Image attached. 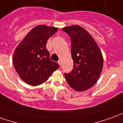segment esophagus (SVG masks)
Segmentation results:
<instances>
[{"label": "esophagus", "instance_id": "esophagus-1", "mask_svg": "<svg viewBox=\"0 0 123 123\" xmlns=\"http://www.w3.org/2000/svg\"><path fill=\"white\" fill-rule=\"evenodd\" d=\"M58 63H59V64L60 65V66H61V63H62V62L61 60H59V61H58Z\"/></svg>", "mask_w": 123, "mask_h": 123}]
</instances>
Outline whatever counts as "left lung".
I'll list each match as a JSON object with an SVG mask.
<instances>
[{"mask_svg": "<svg viewBox=\"0 0 123 123\" xmlns=\"http://www.w3.org/2000/svg\"><path fill=\"white\" fill-rule=\"evenodd\" d=\"M62 31L70 36L73 69L64 77L71 88L84 91L92 87L100 76L103 57L94 38L79 25L67 26Z\"/></svg>", "mask_w": 123, "mask_h": 123, "instance_id": "left-lung-1", "label": "left lung"}]
</instances>
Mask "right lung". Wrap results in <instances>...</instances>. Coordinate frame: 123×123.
Here are the masks:
<instances>
[{
  "instance_id": "right-lung-1",
  "label": "right lung",
  "mask_w": 123,
  "mask_h": 123,
  "mask_svg": "<svg viewBox=\"0 0 123 123\" xmlns=\"http://www.w3.org/2000/svg\"><path fill=\"white\" fill-rule=\"evenodd\" d=\"M58 28L38 25L34 27L14 52V67L21 79L32 86L46 82L59 64L50 58L47 41Z\"/></svg>"
}]
</instances>
